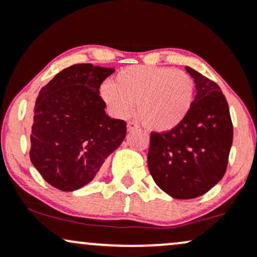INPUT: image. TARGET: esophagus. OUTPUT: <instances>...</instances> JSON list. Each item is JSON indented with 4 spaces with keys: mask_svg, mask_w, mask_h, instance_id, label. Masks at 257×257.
<instances>
[{
    "mask_svg": "<svg viewBox=\"0 0 257 257\" xmlns=\"http://www.w3.org/2000/svg\"><path fill=\"white\" fill-rule=\"evenodd\" d=\"M126 128H128V131H129V132H132V131H134V129H137L138 126L135 125L134 123H133V122H129V123H128V125H126Z\"/></svg>",
    "mask_w": 257,
    "mask_h": 257,
    "instance_id": "34e87169",
    "label": "esophagus"
}]
</instances>
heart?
<instances>
[{
    "mask_svg": "<svg viewBox=\"0 0 257 257\" xmlns=\"http://www.w3.org/2000/svg\"><path fill=\"white\" fill-rule=\"evenodd\" d=\"M112 114L125 118L134 110L144 125L153 132L178 128L190 114L194 82L187 72L166 66L134 65L120 70L113 82L100 88Z\"/></svg>",
    "mask_w": 257,
    "mask_h": 257,
    "instance_id": "1",
    "label": "heart"
}]
</instances>
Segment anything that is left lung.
<instances>
[{"mask_svg": "<svg viewBox=\"0 0 257 257\" xmlns=\"http://www.w3.org/2000/svg\"><path fill=\"white\" fill-rule=\"evenodd\" d=\"M185 69L196 83L190 114L173 131L152 132L147 155L155 182L176 199L202 196L223 178L233 140L222 90L196 70Z\"/></svg>", "mask_w": 257, "mask_h": 257, "instance_id": "obj_1", "label": "left lung"}]
</instances>
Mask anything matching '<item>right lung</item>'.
Returning <instances> with one entry per match:
<instances>
[{"label": "right lung", "instance_id": "right-lung-1", "mask_svg": "<svg viewBox=\"0 0 257 257\" xmlns=\"http://www.w3.org/2000/svg\"><path fill=\"white\" fill-rule=\"evenodd\" d=\"M113 72L110 67L76 64L40 90L30 159L53 187L66 192L83 187L124 140L126 123L106 114L99 94L100 85Z\"/></svg>", "mask_w": 257, "mask_h": 257}]
</instances>
